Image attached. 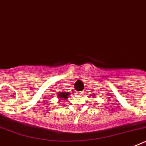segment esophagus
<instances>
[{"label":"esophagus","mask_w":146,"mask_h":146,"mask_svg":"<svg viewBox=\"0 0 146 146\" xmlns=\"http://www.w3.org/2000/svg\"><path fill=\"white\" fill-rule=\"evenodd\" d=\"M83 92H84V91H79V92H77V94H80V95H81V94H83Z\"/></svg>","instance_id":"obj_1"}]
</instances>
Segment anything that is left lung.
Returning <instances> with one entry per match:
<instances>
[{
  "mask_svg": "<svg viewBox=\"0 0 146 146\" xmlns=\"http://www.w3.org/2000/svg\"><path fill=\"white\" fill-rule=\"evenodd\" d=\"M94 95H91V96H94Z\"/></svg>",
  "mask_w": 146,
  "mask_h": 146,
  "instance_id": "obj_1",
  "label": "left lung"
}]
</instances>
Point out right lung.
<instances>
[{
	"label": "right lung",
	"mask_w": 146,
	"mask_h": 146,
	"mask_svg": "<svg viewBox=\"0 0 146 146\" xmlns=\"http://www.w3.org/2000/svg\"><path fill=\"white\" fill-rule=\"evenodd\" d=\"M57 95H58V99H59L58 102H62L64 101L65 99H66L67 98L69 97V95H70V93L59 92V94H58ZM60 104H61V103H60Z\"/></svg>",
	"instance_id": "1"
}]
</instances>
